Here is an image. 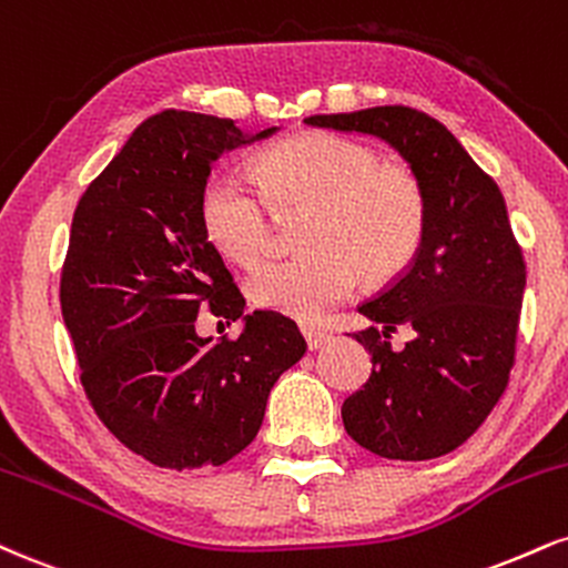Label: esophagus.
Segmentation results:
<instances>
[{
    "mask_svg": "<svg viewBox=\"0 0 568 568\" xmlns=\"http://www.w3.org/2000/svg\"><path fill=\"white\" fill-rule=\"evenodd\" d=\"M302 333H304V338H306V346H310V349L314 352V349H320V346L325 344L327 338V331H320V327H312V325H302Z\"/></svg>",
    "mask_w": 568,
    "mask_h": 568,
    "instance_id": "1",
    "label": "esophagus"
}]
</instances>
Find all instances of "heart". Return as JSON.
I'll list each match as a JSON object with an SVG mask.
<instances>
[{"label":"heart","mask_w":568,"mask_h":568,"mask_svg":"<svg viewBox=\"0 0 568 568\" xmlns=\"http://www.w3.org/2000/svg\"><path fill=\"white\" fill-rule=\"evenodd\" d=\"M258 184L219 169L203 182L197 214L209 243L235 264H254L270 245L275 207L306 211L304 254L272 258L248 277L262 310L320 320L359 285L384 283L413 262L423 237L418 184L378 155L336 134H298L258 159Z\"/></svg>","instance_id":"heart-1"}]
</instances>
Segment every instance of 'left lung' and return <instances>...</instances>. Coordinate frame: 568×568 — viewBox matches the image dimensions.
<instances>
[{
  "instance_id": "left-lung-1",
  "label": "left lung",
  "mask_w": 568,
  "mask_h": 568,
  "mask_svg": "<svg viewBox=\"0 0 568 568\" xmlns=\"http://www.w3.org/2000/svg\"><path fill=\"white\" fill-rule=\"evenodd\" d=\"M304 124L384 140L407 161L423 211L420 248L384 293L359 306L371 327L367 384L341 407L346 434L388 460L460 447L508 386L526 264L495 180L432 115L405 105L310 115ZM407 326L402 351L390 333Z\"/></svg>"
}]
</instances>
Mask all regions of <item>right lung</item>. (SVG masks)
<instances>
[{"label":"right lung","mask_w":568,"mask_h":568,"mask_svg":"<svg viewBox=\"0 0 568 568\" xmlns=\"http://www.w3.org/2000/svg\"><path fill=\"white\" fill-rule=\"evenodd\" d=\"M232 119L163 111L134 129L81 195L60 277V310L98 418L159 468L222 466L262 428L272 386L306 341L245 298L203 232L211 163L266 140ZM244 323L237 339L196 336V310Z\"/></svg>","instance_id":"add662e5"}]
</instances>
